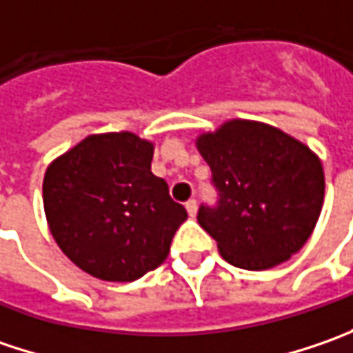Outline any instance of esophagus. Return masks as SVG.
Returning a JSON list of instances; mask_svg holds the SVG:
<instances>
[{
	"label": "esophagus",
	"instance_id": "1",
	"mask_svg": "<svg viewBox=\"0 0 353 353\" xmlns=\"http://www.w3.org/2000/svg\"><path fill=\"white\" fill-rule=\"evenodd\" d=\"M184 208H186V212H188V216H190V218H194V216H196V210H198L196 200H188V202L184 204Z\"/></svg>",
	"mask_w": 353,
	"mask_h": 353
}]
</instances>
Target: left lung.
Returning a JSON list of instances; mask_svg holds the SVG:
<instances>
[{
	"label": "left lung",
	"instance_id": "8db88e82",
	"mask_svg": "<svg viewBox=\"0 0 353 353\" xmlns=\"http://www.w3.org/2000/svg\"><path fill=\"white\" fill-rule=\"evenodd\" d=\"M218 206H202L198 224L228 263L263 271L291 259L308 241L324 202V169L305 143L269 123L230 119L200 133Z\"/></svg>",
	"mask_w": 353,
	"mask_h": 353
}]
</instances>
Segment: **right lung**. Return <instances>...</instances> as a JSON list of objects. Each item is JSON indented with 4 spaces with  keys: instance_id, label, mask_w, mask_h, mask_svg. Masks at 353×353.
<instances>
[{
    "instance_id": "right-lung-1",
    "label": "right lung",
    "mask_w": 353,
    "mask_h": 353,
    "mask_svg": "<svg viewBox=\"0 0 353 353\" xmlns=\"http://www.w3.org/2000/svg\"><path fill=\"white\" fill-rule=\"evenodd\" d=\"M155 143L94 133L57 157L43 179L50 234L84 273L129 283L167 259L186 210L151 172Z\"/></svg>"
}]
</instances>
